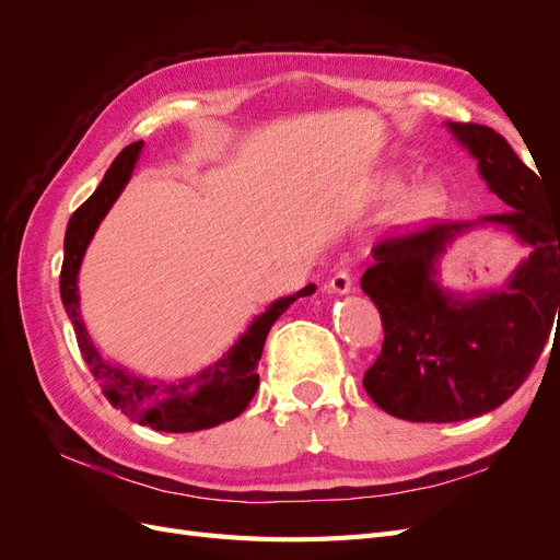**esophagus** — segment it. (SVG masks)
<instances>
[{
	"label": "esophagus",
	"mask_w": 560,
	"mask_h": 560,
	"mask_svg": "<svg viewBox=\"0 0 560 560\" xmlns=\"http://www.w3.org/2000/svg\"><path fill=\"white\" fill-rule=\"evenodd\" d=\"M329 290L334 294H348V292H352V278H350L348 270H338V273L329 280Z\"/></svg>",
	"instance_id": "34e87169"
}]
</instances>
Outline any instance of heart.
Listing matches in <instances>:
<instances>
[{
	"mask_svg": "<svg viewBox=\"0 0 560 560\" xmlns=\"http://www.w3.org/2000/svg\"><path fill=\"white\" fill-rule=\"evenodd\" d=\"M404 182L399 177H387L378 186L381 200H393L401 192ZM444 194L434 182H418L411 189H406L395 206V219L399 224H418L425 219L434 217L436 210L442 208Z\"/></svg>",
	"mask_w": 560,
	"mask_h": 560,
	"instance_id": "obj_1",
	"label": "heart"
}]
</instances>
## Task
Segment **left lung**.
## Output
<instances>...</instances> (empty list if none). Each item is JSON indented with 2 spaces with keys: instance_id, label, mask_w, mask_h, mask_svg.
I'll list each match as a JSON object with an SVG mask.
<instances>
[{
  "instance_id": "left-lung-1",
  "label": "left lung",
  "mask_w": 560,
  "mask_h": 560,
  "mask_svg": "<svg viewBox=\"0 0 560 560\" xmlns=\"http://www.w3.org/2000/svg\"><path fill=\"white\" fill-rule=\"evenodd\" d=\"M479 175L510 210L474 222H432L381 241L362 290L383 319V350L364 389L383 411L411 422H455L498 409L528 378L560 325V210L500 132L446 124ZM495 225L532 247L500 291L460 295L441 287L438 266L457 234ZM556 325V327H558Z\"/></svg>"
}]
</instances>
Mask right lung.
Segmentation results:
<instances>
[{"label":"right lung","mask_w":560,"mask_h":560,"mask_svg":"<svg viewBox=\"0 0 560 560\" xmlns=\"http://www.w3.org/2000/svg\"><path fill=\"white\" fill-rule=\"evenodd\" d=\"M144 142L126 147L114 159L93 196L72 214L65 231V259L60 270V299L67 317H70L77 343L89 364L91 374L103 387L112 406L121 409L130 420L140 422L159 432H198L222 425L226 420L238 418L259 387L257 364L261 360L266 336L276 319L301 296H311L315 284L303 287L292 296H282L249 322L245 334L235 341L222 358L210 366L196 371L179 383H165L135 374L128 366L105 360L95 348L93 338L83 325L79 308V268L83 261L100 222L107 217L116 198L121 196L126 184L138 165Z\"/></svg>","instance_id":"obj_1"}]
</instances>
